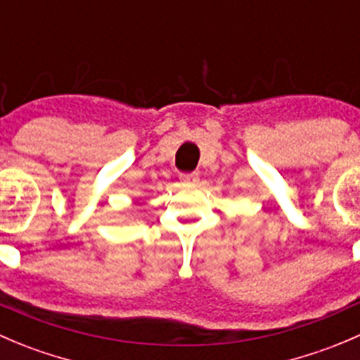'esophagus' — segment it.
Instances as JSON below:
<instances>
[{
    "label": "esophagus",
    "mask_w": 360,
    "mask_h": 360,
    "mask_svg": "<svg viewBox=\"0 0 360 360\" xmlns=\"http://www.w3.org/2000/svg\"><path fill=\"white\" fill-rule=\"evenodd\" d=\"M181 181L188 184H195L198 183V174H181Z\"/></svg>",
    "instance_id": "obj_1"
}]
</instances>
